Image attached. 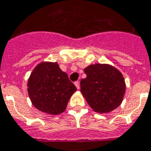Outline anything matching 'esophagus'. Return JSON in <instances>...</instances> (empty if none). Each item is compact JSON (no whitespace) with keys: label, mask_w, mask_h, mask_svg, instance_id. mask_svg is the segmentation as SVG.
<instances>
[{"label":"esophagus","mask_w":151,"mask_h":151,"mask_svg":"<svg viewBox=\"0 0 151 151\" xmlns=\"http://www.w3.org/2000/svg\"><path fill=\"white\" fill-rule=\"evenodd\" d=\"M74 84H75V86H76L77 89H80V86H79V82H78V81H77V82H75Z\"/></svg>","instance_id":"1"}]
</instances>
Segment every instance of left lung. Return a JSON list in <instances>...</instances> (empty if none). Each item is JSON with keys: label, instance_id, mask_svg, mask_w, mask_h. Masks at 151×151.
<instances>
[{"label": "left lung", "instance_id": "8db88e82", "mask_svg": "<svg viewBox=\"0 0 151 151\" xmlns=\"http://www.w3.org/2000/svg\"><path fill=\"white\" fill-rule=\"evenodd\" d=\"M84 72L86 78L81 80L80 91L93 111L109 113L121 104L126 84L117 68L97 63L85 68Z\"/></svg>", "mask_w": 151, "mask_h": 151}]
</instances>
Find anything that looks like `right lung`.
Listing matches in <instances>:
<instances>
[{
    "instance_id": "1",
    "label": "right lung",
    "mask_w": 151,
    "mask_h": 151,
    "mask_svg": "<svg viewBox=\"0 0 151 151\" xmlns=\"http://www.w3.org/2000/svg\"><path fill=\"white\" fill-rule=\"evenodd\" d=\"M76 91V87L57 62L39 63L28 81V93L33 106L50 115L63 113Z\"/></svg>"
}]
</instances>
